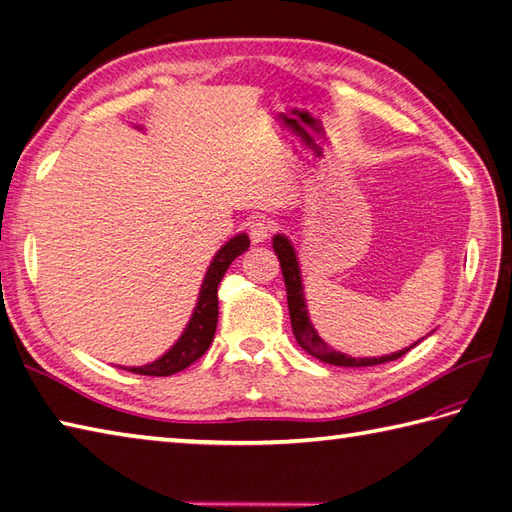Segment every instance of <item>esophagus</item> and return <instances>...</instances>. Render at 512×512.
I'll use <instances>...</instances> for the list:
<instances>
[{"label":"esophagus","instance_id":"obj_1","mask_svg":"<svg viewBox=\"0 0 512 512\" xmlns=\"http://www.w3.org/2000/svg\"><path fill=\"white\" fill-rule=\"evenodd\" d=\"M273 231L275 226L273 222L266 220V217H255V220L248 224V235L253 239V244L266 242V239H270V235H273Z\"/></svg>","mask_w":512,"mask_h":512}]
</instances>
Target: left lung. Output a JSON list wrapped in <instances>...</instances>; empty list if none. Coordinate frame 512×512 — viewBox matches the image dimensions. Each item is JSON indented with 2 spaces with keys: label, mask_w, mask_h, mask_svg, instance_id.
I'll use <instances>...</instances> for the list:
<instances>
[{
  "label": "left lung",
  "mask_w": 512,
  "mask_h": 512,
  "mask_svg": "<svg viewBox=\"0 0 512 512\" xmlns=\"http://www.w3.org/2000/svg\"><path fill=\"white\" fill-rule=\"evenodd\" d=\"M273 248H275V253L279 257L281 273H284V281H286V295H288V310H290L292 332H295L297 343L310 356L319 358V361H323V363L339 365V367H372V365L396 361V358L405 356L411 350L413 345L407 347V350H402V352H394V354H389V356H378V358H352V356H345L341 352H334L332 347L325 343L321 336L317 334V330L312 328V323L308 319L306 303H303V288H301L299 264H297L295 250H292L290 242H288L284 235H275Z\"/></svg>",
  "instance_id": "obj_1"
}]
</instances>
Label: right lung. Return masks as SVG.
Here are the masks:
<instances>
[{
	"mask_svg": "<svg viewBox=\"0 0 512 512\" xmlns=\"http://www.w3.org/2000/svg\"><path fill=\"white\" fill-rule=\"evenodd\" d=\"M248 246L250 239L244 233L233 237L231 242H226V246H222L220 253L213 257L209 273H206L200 290L198 306H195L193 317L178 343L173 345L165 356L158 358L156 363L145 367H129V372L140 376H171L176 372H182L184 367L198 361V358L209 350L217 328V286H220V281L226 275L228 266L233 264V259L242 255L244 250H248Z\"/></svg>",
	"mask_w": 512,
	"mask_h": 512,
	"instance_id": "1",
	"label": "right lung"
}]
</instances>
